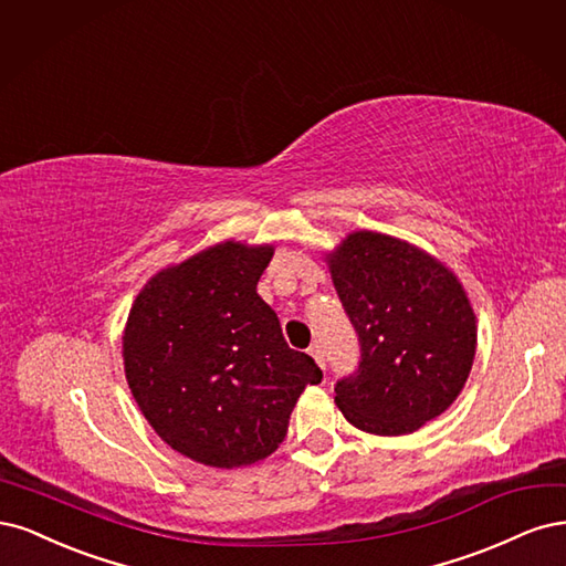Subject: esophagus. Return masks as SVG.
I'll use <instances>...</instances> for the list:
<instances>
[{
  "instance_id": "esophagus-1",
  "label": "esophagus",
  "mask_w": 566,
  "mask_h": 566,
  "mask_svg": "<svg viewBox=\"0 0 566 566\" xmlns=\"http://www.w3.org/2000/svg\"><path fill=\"white\" fill-rule=\"evenodd\" d=\"M307 353H310V357H313V359L319 364V367L324 369V348H322V345H319V343H313V345H310V348H307Z\"/></svg>"
}]
</instances>
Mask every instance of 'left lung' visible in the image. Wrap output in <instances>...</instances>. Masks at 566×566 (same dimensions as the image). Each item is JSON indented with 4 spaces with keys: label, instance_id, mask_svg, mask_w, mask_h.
I'll list each match as a JSON object with an SVG mask.
<instances>
[{
    "label": "left lung",
    "instance_id": "8db88e82",
    "mask_svg": "<svg viewBox=\"0 0 566 566\" xmlns=\"http://www.w3.org/2000/svg\"><path fill=\"white\" fill-rule=\"evenodd\" d=\"M359 340L357 369L336 382V407L374 434H407L451 407L475 359V313L440 261L390 234L359 230L329 256Z\"/></svg>",
    "mask_w": 566,
    "mask_h": 566
}]
</instances>
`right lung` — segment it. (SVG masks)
Masks as SVG:
<instances>
[{
	"label": "right lung",
	"mask_w": 566,
	"mask_h": 566,
	"mask_svg": "<svg viewBox=\"0 0 566 566\" xmlns=\"http://www.w3.org/2000/svg\"><path fill=\"white\" fill-rule=\"evenodd\" d=\"M270 244L221 242L143 286L124 329L138 409L178 453L211 468L251 465L286 437L315 359L291 350L256 291Z\"/></svg>",
	"instance_id": "add662e5"
}]
</instances>
